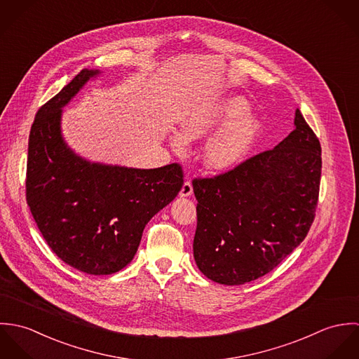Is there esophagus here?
I'll return each mask as SVG.
<instances>
[{
    "label": "esophagus",
    "mask_w": 359,
    "mask_h": 359,
    "mask_svg": "<svg viewBox=\"0 0 359 359\" xmlns=\"http://www.w3.org/2000/svg\"><path fill=\"white\" fill-rule=\"evenodd\" d=\"M192 194H194V188H192L191 181H185L184 185H182V189H181V192H180V196H181V198H188V196H191Z\"/></svg>",
    "instance_id": "esophagus-1"
}]
</instances>
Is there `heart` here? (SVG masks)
I'll return each instance as SVG.
<instances>
[{
  "label": "heart",
  "instance_id": "obj_1",
  "mask_svg": "<svg viewBox=\"0 0 359 359\" xmlns=\"http://www.w3.org/2000/svg\"><path fill=\"white\" fill-rule=\"evenodd\" d=\"M249 103L242 97L226 95L211 98L192 107L180 121V133L170 135V144L181 152L185 141H196L214 133L203 147V164L214 172L235 168L250 152L261 121L248 111Z\"/></svg>",
  "mask_w": 359,
  "mask_h": 359
}]
</instances>
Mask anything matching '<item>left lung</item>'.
I'll return each mask as SVG.
<instances>
[{
    "label": "left lung",
    "instance_id": "left-lung-1",
    "mask_svg": "<svg viewBox=\"0 0 359 359\" xmlns=\"http://www.w3.org/2000/svg\"><path fill=\"white\" fill-rule=\"evenodd\" d=\"M320 144L302 111L273 149L194 180V257L208 279L243 285L271 272L307 236L320 182Z\"/></svg>",
    "mask_w": 359,
    "mask_h": 359
}]
</instances>
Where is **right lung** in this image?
Here are the masks:
<instances>
[{
  "instance_id": "right-lung-1",
  "label": "right lung",
  "mask_w": 359,
  "mask_h": 359,
  "mask_svg": "<svg viewBox=\"0 0 359 359\" xmlns=\"http://www.w3.org/2000/svg\"><path fill=\"white\" fill-rule=\"evenodd\" d=\"M101 74L81 70L36 114L29 137L26 199L52 252L67 265L110 275L135 256L149 219L182 188L178 164L133 168L90 161L62 134L63 107Z\"/></svg>"
}]
</instances>
